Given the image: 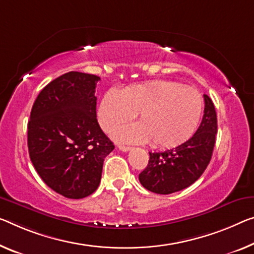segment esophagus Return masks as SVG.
I'll list each match as a JSON object with an SVG mask.
<instances>
[{
  "mask_svg": "<svg viewBox=\"0 0 254 254\" xmlns=\"http://www.w3.org/2000/svg\"><path fill=\"white\" fill-rule=\"evenodd\" d=\"M118 147H119V150L123 151V152H128L131 149L130 146H127V145H119Z\"/></svg>",
  "mask_w": 254,
  "mask_h": 254,
  "instance_id": "1",
  "label": "esophagus"
}]
</instances>
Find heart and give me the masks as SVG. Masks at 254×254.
Wrapping results in <instances>:
<instances>
[{
    "mask_svg": "<svg viewBox=\"0 0 254 254\" xmlns=\"http://www.w3.org/2000/svg\"><path fill=\"white\" fill-rule=\"evenodd\" d=\"M203 101L196 89L176 81L152 80L123 91L105 93L99 108V122L111 131L138 114L140 123L115 132L123 142L152 144L161 149L181 145L192 137L201 120Z\"/></svg>",
    "mask_w": 254,
    "mask_h": 254,
    "instance_id": "1",
    "label": "heart"
}]
</instances>
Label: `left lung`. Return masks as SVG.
I'll return each instance as SVG.
<instances>
[{
  "instance_id": "left-lung-1",
  "label": "left lung",
  "mask_w": 254,
  "mask_h": 254,
  "mask_svg": "<svg viewBox=\"0 0 254 254\" xmlns=\"http://www.w3.org/2000/svg\"><path fill=\"white\" fill-rule=\"evenodd\" d=\"M204 96V115L200 127L185 143L163 152H149L147 167L138 179L146 190L171 194L196 182L212 157L217 134V114L212 100Z\"/></svg>"
}]
</instances>
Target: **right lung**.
Instances as JSON below:
<instances>
[{"mask_svg": "<svg viewBox=\"0 0 254 254\" xmlns=\"http://www.w3.org/2000/svg\"><path fill=\"white\" fill-rule=\"evenodd\" d=\"M99 80L89 73H64L42 89L30 112V160L43 182L68 198L95 192L104 158L115 149L96 119Z\"/></svg>", "mask_w": 254, "mask_h": 254, "instance_id": "1", "label": "right lung"}]
</instances>
